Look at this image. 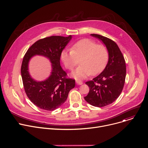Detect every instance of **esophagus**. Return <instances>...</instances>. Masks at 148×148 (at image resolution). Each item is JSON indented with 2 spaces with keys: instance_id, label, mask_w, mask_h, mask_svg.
Segmentation results:
<instances>
[{
  "instance_id": "1",
  "label": "esophagus",
  "mask_w": 148,
  "mask_h": 148,
  "mask_svg": "<svg viewBox=\"0 0 148 148\" xmlns=\"http://www.w3.org/2000/svg\"><path fill=\"white\" fill-rule=\"evenodd\" d=\"M75 82H76V83L78 84V85H82V84H83V82H82L81 81L78 80V79H76V80H75Z\"/></svg>"
}]
</instances>
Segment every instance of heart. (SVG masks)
<instances>
[{"label": "heart", "instance_id": "b5f03b06", "mask_svg": "<svg viewBox=\"0 0 148 148\" xmlns=\"http://www.w3.org/2000/svg\"><path fill=\"white\" fill-rule=\"evenodd\" d=\"M109 58L107 47L103 45H97L95 41L84 38L77 41L72 49L64 50L61 58L65 67L72 70L78 63L80 65L72 73L75 78H84L101 73L106 66Z\"/></svg>", "mask_w": 148, "mask_h": 148}]
</instances>
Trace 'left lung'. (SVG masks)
<instances>
[{"label":"left lung","instance_id":"8db88e82","mask_svg":"<svg viewBox=\"0 0 148 148\" xmlns=\"http://www.w3.org/2000/svg\"><path fill=\"white\" fill-rule=\"evenodd\" d=\"M91 36L102 41L108 49L109 58L103 71L92 81L86 82L90 91L84 99L92 106L102 107L114 102L123 90L126 77L125 61L113 40L99 34Z\"/></svg>","mask_w":148,"mask_h":148}]
</instances>
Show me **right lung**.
I'll return each mask as SVG.
<instances>
[{"mask_svg": "<svg viewBox=\"0 0 148 148\" xmlns=\"http://www.w3.org/2000/svg\"><path fill=\"white\" fill-rule=\"evenodd\" d=\"M72 36H53L37 41L27 50L21 67V75L25 91L29 99L37 107L53 111L64 103L70 91L74 88L75 79L67 78L60 66V57ZM36 55L44 56L52 63L51 75L45 81L37 82L28 72L29 60Z\"/></svg>", "mask_w": 148, "mask_h": 148, "instance_id": "obj_1", "label": "right lung"}]
</instances>
